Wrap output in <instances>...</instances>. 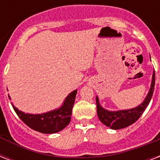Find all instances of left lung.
<instances>
[{"instance_id": "1", "label": "left lung", "mask_w": 160, "mask_h": 160, "mask_svg": "<svg viewBox=\"0 0 160 160\" xmlns=\"http://www.w3.org/2000/svg\"><path fill=\"white\" fill-rule=\"evenodd\" d=\"M154 85H155V71H153V80L151 84L150 90L144 102L138 107L131 110L109 112V111L103 109L100 106L98 97H96V109H97V115L100 121L106 126L109 127L112 129H122L134 123L142 116L146 107L149 104L151 98L153 96Z\"/></svg>"}]
</instances>
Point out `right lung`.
I'll use <instances>...</instances> for the list:
<instances>
[{"mask_svg":"<svg viewBox=\"0 0 160 160\" xmlns=\"http://www.w3.org/2000/svg\"><path fill=\"white\" fill-rule=\"evenodd\" d=\"M76 93L77 91H74L69 94L59 109L43 114H25L18 111L16 107H13V109L21 120L30 128L42 133H55L64 129L70 122L72 108L75 103Z\"/></svg>","mask_w":160,"mask_h":160,"instance_id":"add662e5","label":"right lung"}]
</instances>
